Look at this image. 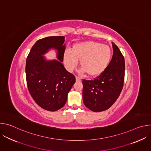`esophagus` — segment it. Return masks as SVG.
<instances>
[{"label":"esophagus","mask_w":151,"mask_h":151,"mask_svg":"<svg viewBox=\"0 0 151 151\" xmlns=\"http://www.w3.org/2000/svg\"><path fill=\"white\" fill-rule=\"evenodd\" d=\"M76 81H81V78H79V77H78V76H76Z\"/></svg>","instance_id":"34e87169"}]
</instances>
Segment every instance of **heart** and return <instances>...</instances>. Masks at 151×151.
Returning <instances> with one entry per match:
<instances>
[{
	"label": "heart",
	"instance_id": "1",
	"mask_svg": "<svg viewBox=\"0 0 151 151\" xmlns=\"http://www.w3.org/2000/svg\"><path fill=\"white\" fill-rule=\"evenodd\" d=\"M111 48L101 43L87 41L77 43L72 51L66 50L63 60L66 69L73 71L81 60L82 73L87 72L90 76H97L101 74L109 66L112 58Z\"/></svg>",
	"mask_w": 151,
	"mask_h": 151
}]
</instances>
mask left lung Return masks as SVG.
Segmentation results:
<instances>
[{"mask_svg": "<svg viewBox=\"0 0 151 151\" xmlns=\"http://www.w3.org/2000/svg\"><path fill=\"white\" fill-rule=\"evenodd\" d=\"M113 56L107 69L93 80H82V97L85 106L98 112L111 107L122 90L125 60L118 47L112 42Z\"/></svg>", "mask_w": 151, "mask_h": 151, "instance_id": "left-lung-1", "label": "left lung"}]
</instances>
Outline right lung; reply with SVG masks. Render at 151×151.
Listing matches in <instances>:
<instances>
[{
  "label": "right lung",
  "instance_id": "add662e5",
  "mask_svg": "<svg viewBox=\"0 0 151 151\" xmlns=\"http://www.w3.org/2000/svg\"><path fill=\"white\" fill-rule=\"evenodd\" d=\"M64 36H49L38 40L26 59V75L29 91L42 108L56 111L65 104L75 76L64 68ZM58 50L59 60L46 61L42 56L49 49Z\"/></svg>",
  "mask_w": 151,
  "mask_h": 151
}]
</instances>
